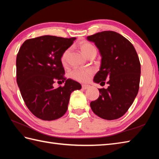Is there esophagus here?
I'll use <instances>...</instances> for the list:
<instances>
[{"instance_id": "esophagus-1", "label": "esophagus", "mask_w": 159, "mask_h": 159, "mask_svg": "<svg viewBox=\"0 0 159 159\" xmlns=\"http://www.w3.org/2000/svg\"><path fill=\"white\" fill-rule=\"evenodd\" d=\"M89 87H90V85H82V89L84 90L89 89Z\"/></svg>"}]
</instances>
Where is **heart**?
I'll use <instances>...</instances> for the list:
<instances>
[{
    "mask_svg": "<svg viewBox=\"0 0 159 159\" xmlns=\"http://www.w3.org/2000/svg\"><path fill=\"white\" fill-rule=\"evenodd\" d=\"M79 47L83 55L87 58L92 55H96V48L93 46L92 43L87 42H83L79 43ZM70 49H67L63 52L61 57V61L63 64H66L67 61V56L69 55ZM94 73V71L92 69L86 70H74L70 72V76L72 79L77 80L79 82H87L89 81L91 77Z\"/></svg>",
    "mask_w": 159,
    "mask_h": 159,
    "instance_id": "b5f03b06",
    "label": "heart"
}]
</instances>
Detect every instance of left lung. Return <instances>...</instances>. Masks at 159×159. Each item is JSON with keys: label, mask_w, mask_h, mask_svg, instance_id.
Returning a JSON list of instances; mask_svg holds the SVG:
<instances>
[{"label": "left lung", "mask_w": 159, "mask_h": 159, "mask_svg": "<svg viewBox=\"0 0 159 159\" xmlns=\"http://www.w3.org/2000/svg\"><path fill=\"white\" fill-rule=\"evenodd\" d=\"M98 48L101 59L100 70L93 81L107 89H99L100 96L90 103L98 116L107 120H116L127 112L139 88L141 64L133 45L115 31H102L88 36Z\"/></svg>", "instance_id": "left-lung-1"}]
</instances>
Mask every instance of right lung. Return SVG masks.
<instances>
[{
    "mask_svg": "<svg viewBox=\"0 0 159 159\" xmlns=\"http://www.w3.org/2000/svg\"><path fill=\"white\" fill-rule=\"evenodd\" d=\"M76 38L43 35L22 43L16 57V80L29 111L42 120L59 119L66 113L70 94L81 85L64 77L61 61L63 52ZM55 82H65L54 89Z\"/></svg>",
    "mask_w": 159,
    "mask_h": 159,
    "instance_id": "1",
    "label": "right lung"
}]
</instances>
